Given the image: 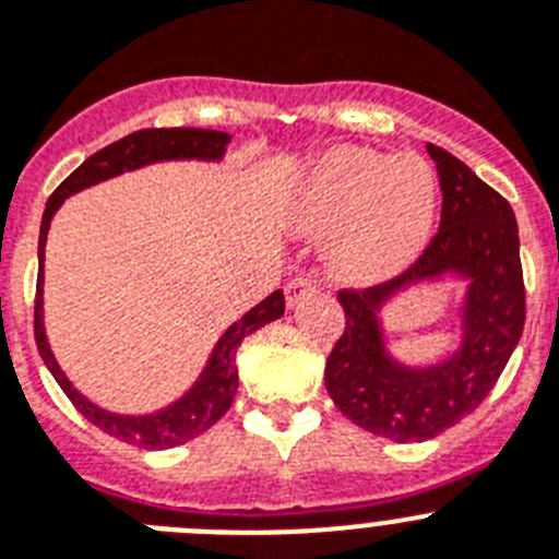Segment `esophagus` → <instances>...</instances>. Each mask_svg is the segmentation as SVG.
Masks as SVG:
<instances>
[{
  "mask_svg": "<svg viewBox=\"0 0 559 559\" xmlns=\"http://www.w3.org/2000/svg\"><path fill=\"white\" fill-rule=\"evenodd\" d=\"M320 289V284H317L311 275H298V278H292L289 284H286V306H298L300 300L309 298V295H314V292Z\"/></svg>",
  "mask_w": 559,
  "mask_h": 559,
  "instance_id": "1",
  "label": "esophagus"
}]
</instances>
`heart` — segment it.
I'll return each instance as SVG.
<instances>
[{
	"mask_svg": "<svg viewBox=\"0 0 559 559\" xmlns=\"http://www.w3.org/2000/svg\"><path fill=\"white\" fill-rule=\"evenodd\" d=\"M437 189L417 155L336 150L317 167L298 203L306 234L331 236L329 261L348 281H381L409 267L435 228Z\"/></svg>",
	"mask_w": 559,
	"mask_h": 559,
	"instance_id": "obj_1",
	"label": "heart"
}]
</instances>
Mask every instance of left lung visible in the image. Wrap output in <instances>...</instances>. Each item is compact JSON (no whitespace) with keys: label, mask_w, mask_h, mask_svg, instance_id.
Masks as SVG:
<instances>
[{"label":"left lung","mask_w":559,"mask_h":559,"mask_svg":"<svg viewBox=\"0 0 559 559\" xmlns=\"http://www.w3.org/2000/svg\"><path fill=\"white\" fill-rule=\"evenodd\" d=\"M442 192L440 228L399 278L340 289L345 331L325 361V386L356 426L395 442H424L471 415L499 381L526 320L518 223L510 203L471 167L426 144ZM454 272L468 281L463 342L449 360L406 368L385 350L380 306L404 285Z\"/></svg>","instance_id":"obj_1"}]
</instances>
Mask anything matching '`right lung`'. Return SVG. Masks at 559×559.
Returning a JSON list of instances; mask_svg holds the SVG:
<instances>
[{"instance_id": "right-lung-1", "label": "right lung", "mask_w": 559, "mask_h": 559, "mask_svg": "<svg viewBox=\"0 0 559 559\" xmlns=\"http://www.w3.org/2000/svg\"><path fill=\"white\" fill-rule=\"evenodd\" d=\"M230 135L219 133V130H203V128H147L135 130V133L124 135L119 142L108 144L92 158H85L72 175L52 192L47 200L41 219V234H38V286H35V345L41 354L44 365L49 367V373L60 384V390L67 392L74 409L103 429L105 435L117 437V440L130 442V445H142V449H173V445H183L192 437L203 435L211 426L217 424L219 417L230 409L239 386V373H236V348L242 345V340L261 325L273 323L284 314V292L275 289L270 298L261 300L255 309H250L239 323L230 325L223 336H219L217 348L211 354L209 365L194 381V386L186 392L183 399L175 401L167 409L153 412V415L130 417V415H114L92 401L83 399L67 379V373L60 370L55 361L52 350H49L47 331H44V298H41V281H44V245H47V230L52 223V214L60 209V203L69 194L80 192L85 186H94L99 180H108L114 175L130 173V169L147 167L155 160H178V158H198V160H217L223 158L225 144Z\"/></svg>"}]
</instances>
